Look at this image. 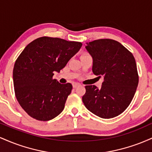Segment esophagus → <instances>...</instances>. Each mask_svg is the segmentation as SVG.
I'll use <instances>...</instances> for the list:
<instances>
[{"instance_id": "esophagus-1", "label": "esophagus", "mask_w": 152, "mask_h": 152, "mask_svg": "<svg viewBox=\"0 0 152 152\" xmlns=\"http://www.w3.org/2000/svg\"><path fill=\"white\" fill-rule=\"evenodd\" d=\"M80 86V84L79 83H73V87H74V88H77L78 86Z\"/></svg>"}]
</instances>
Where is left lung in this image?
Returning a JSON list of instances; mask_svg holds the SVG:
<instances>
[{"mask_svg": "<svg viewBox=\"0 0 152 152\" xmlns=\"http://www.w3.org/2000/svg\"><path fill=\"white\" fill-rule=\"evenodd\" d=\"M86 49L93 58V73L104 76V82L101 88L86 86L82 101L88 111L99 117L117 116L132 102L139 83L133 54L112 39L87 43Z\"/></svg>", "mask_w": 152, "mask_h": 152, "instance_id": "obj_1", "label": "left lung"}]
</instances>
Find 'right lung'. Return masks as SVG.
Returning a JSON list of instances; mask_svg holds the SVG:
<instances>
[{
  "mask_svg": "<svg viewBox=\"0 0 152 152\" xmlns=\"http://www.w3.org/2000/svg\"><path fill=\"white\" fill-rule=\"evenodd\" d=\"M81 46V42L43 36L24 48L14 64L13 86L29 116L46 121L62 112L72 85L59 83L53 78L54 72H60Z\"/></svg>",
  "mask_w": 152,
  "mask_h": 152,
  "instance_id": "right-lung-1",
  "label": "right lung"
}]
</instances>
